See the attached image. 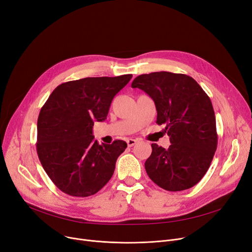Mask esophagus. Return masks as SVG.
<instances>
[{"instance_id": "1", "label": "esophagus", "mask_w": 252, "mask_h": 252, "mask_svg": "<svg viewBox=\"0 0 252 252\" xmlns=\"http://www.w3.org/2000/svg\"><path fill=\"white\" fill-rule=\"evenodd\" d=\"M126 143H127L128 147H133L137 143V140H135V139H128L126 141Z\"/></svg>"}]
</instances>
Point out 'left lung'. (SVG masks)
<instances>
[{
	"label": "left lung",
	"mask_w": 252,
	"mask_h": 252,
	"mask_svg": "<svg viewBox=\"0 0 252 252\" xmlns=\"http://www.w3.org/2000/svg\"><path fill=\"white\" fill-rule=\"evenodd\" d=\"M132 87L155 102L157 124L165 125L171 142L168 149L151 144V156L145 161L149 178L169 191L192 188L209 169L217 147L209 96L190 76L163 71L138 76Z\"/></svg>",
	"instance_id": "8db88e82"
}]
</instances>
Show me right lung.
<instances>
[{"label": "right lung", "instance_id": "1", "mask_svg": "<svg viewBox=\"0 0 252 252\" xmlns=\"http://www.w3.org/2000/svg\"><path fill=\"white\" fill-rule=\"evenodd\" d=\"M132 77L126 74L62 83L41 108L37 153L43 169L63 192L93 195L111 179L116 159L127 144L115 140L100 145L93 127L94 122L107 118L113 97Z\"/></svg>", "mask_w": 252, "mask_h": 252}]
</instances>
